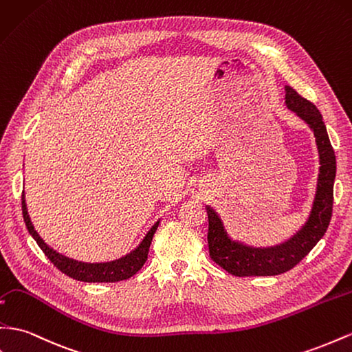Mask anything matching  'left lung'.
Listing matches in <instances>:
<instances>
[{
    "label": "left lung",
    "instance_id": "1",
    "mask_svg": "<svg viewBox=\"0 0 352 352\" xmlns=\"http://www.w3.org/2000/svg\"><path fill=\"white\" fill-rule=\"evenodd\" d=\"M284 90H286V98H284L286 107L305 121L314 133L320 158L316 197L305 225L287 241L271 247H252L240 241H234L228 235L219 214L212 207L206 206L208 216L207 241L210 258L225 271L236 275V277L278 275L296 267L322 239L331 219L336 157L330 144L324 121L314 103L302 98L290 85H286Z\"/></svg>",
    "mask_w": 352,
    "mask_h": 352
}]
</instances>
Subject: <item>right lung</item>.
I'll return each mask as SVG.
<instances>
[{
    "instance_id": "1",
    "label": "right lung",
    "mask_w": 352,
    "mask_h": 352,
    "mask_svg": "<svg viewBox=\"0 0 352 352\" xmlns=\"http://www.w3.org/2000/svg\"><path fill=\"white\" fill-rule=\"evenodd\" d=\"M22 213H23V221L26 223L28 231L32 235V239L40 245V249L44 252L47 258L54 265L56 268L62 271L63 274L68 275V277L84 281V283H116L122 281L133 277L148 259V252L151 241H153V236L157 231L160 225V221H157L153 228L146 232L144 240L136 247L135 250L130 252L129 254L122 256V258L111 262H102V263H87V262H80L68 258V256H63L62 253L56 252L53 247L45 244L44 240L40 236L31 222V217L28 214L26 201H25V194H22Z\"/></svg>"
}]
</instances>
